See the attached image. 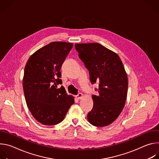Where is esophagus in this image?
<instances>
[{
  "instance_id": "34e87169",
  "label": "esophagus",
  "mask_w": 159,
  "mask_h": 159,
  "mask_svg": "<svg viewBox=\"0 0 159 159\" xmlns=\"http://www.w3.org/2000/svg\"><path fill=\"white\" fill-rule=\"evenodd\" d=\"M82 97H83V94H82V93H79V94L76 96V98H77L78 99H81Z\"/></svg>"
}]
</instances>
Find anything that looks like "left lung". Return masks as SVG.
Returning <instances> with one entry per match:
<instances>
[{"label":"left lung","mask_w":159,"mask_h":159,"mask_svg":"<svg viewBox=\"0 0 159 159\" xmlns=\"http://www.w3.org/2000/svg\"><path fill=\"white\" fill-rule=\"evenodd\" d=\"M80 59L89 70L92 84L99 82L98 95L87 115L89 122L103 127L115 121L125 106L128 77L119 56L98 43L75 44Z\"/></svg>","instance_id":"obj_1"}]
</instances>
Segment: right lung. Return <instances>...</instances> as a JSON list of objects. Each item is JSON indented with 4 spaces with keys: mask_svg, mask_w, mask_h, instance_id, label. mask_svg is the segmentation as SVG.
I'll return each mask as SVG.
<instances>
[{
    "mask_svg": "<svg viewBox=\"0 0 159 159\" xmlns=\"http://www.w3.org/2000/svg\"><path fill=\"white\" fill-rule=\"evenodd\" d=\"M73 44L55 41L34 52L28 59L24 73L23 90L33 116L44 125L61 122L74 99L61 86V66Z\"/></svg>",
    "mask_w": 159,
    "mask_h": 159,
    "instance_id": "right-lung-1",
    "label": "right lung"
}]
</instances>
